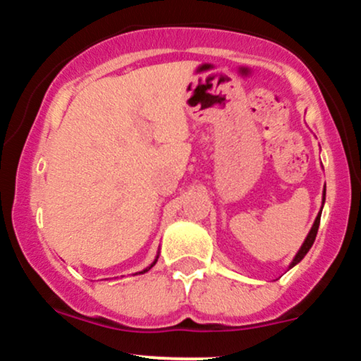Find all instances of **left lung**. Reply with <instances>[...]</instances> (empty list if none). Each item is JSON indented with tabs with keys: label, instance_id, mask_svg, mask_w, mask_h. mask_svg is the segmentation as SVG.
Listing matches in <instances>:
<instances>
[{
	"label": "left lung",
	"instance_id": "8db88e82",
	"mask_svg": "<svg viewBox=\"0 0 361 361\" xmlns=\"http://www.w3.org/2000/svg\"><path fill=\"white\" fill-rule=\"evenodd\" d=\"M324 198H326V188H324ZM319 222H321V214L317 215V219H316V222H314V226H312V229H310V233H309V235H307V239H305L304 241V244H302V247H300V251L297 252V256L295 258H293V261H292V264H290V268L292 267H295L297 263H299V261L304 258L305 255H307L309 252V250L310 247H312V244H314V241H316V235H317V229H319Z\"/></svg>",
	"mask_w": 361,
	"mask_h": 361
}]
</instances>
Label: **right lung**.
Returning a JSON list of instances; mask_svg holds the SVG:
<instances>
[{
  "instance_id": "right-lung-1",
  "label": "right lung",
  "mask_w": 361,
  "mask_h": 361,
  "mask_svg": "<svg viewBox=\"0 0 361 361\" xmlns=\"http://www.w3.org/2000/svg\"><path fill=\"white\" fill-rule=\"evenodd\" d=\"M154 263H156V261H154ZM154 263H152V264H151V267H154ZM151 267H149V268H147V270H151ZM147 270H144V271H140V273H146Z\"/></svg>"
}]
</instances>
